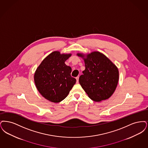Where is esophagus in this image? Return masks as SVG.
I'll use <instances>...</instances> for the list:
<instances>
[{
    "label": "esophagus",
    "instance_id": "34e87169",
    "mask_svg": "<svg viewBox=\"0 0 148 148\" xmlns=\"http://www.w3.org/2000/svg\"><path fill=\"white\" fill-rule=\"evenodd\" d=\"M76 81H77V84H78V79H79V77H76Z\"/></svg>",
    "mask_w": 148,
    "mask_h": 148
}]
</instances>
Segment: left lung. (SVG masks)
Segmentation results:
<instances>
[{
    "label": "left lung",
    "mask_w": 148,
    "mask_h": 148,
    "mask_svg": "<svg viewBox=\"0 0 148 148\" xmlns=\"http://www.w3.org/2000/svg\"><path fill=\"white\" fill-rule=\"evenodd\" d=\"M78 56L84 58L85 70L79 78V82L90 99L99 102L108 99L116 90L119 72L105 55L99 52H93L84 58L81 53Z\"/></svg>",
    "instance_id": "1"
}]
</instances>
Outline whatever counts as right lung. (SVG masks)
Segmentation results:
<instances>
[{
  "label": "right lung",
  "instance_id": "add662e5",
  "mask_svg": "<svg viewBox=\"0 0 148 148\" xmlns=\"http://www.w3.org/2000/svg\"><path fill=\"white\" fill-rule=\"evenodd\" d=\"M71 55L53 52L42 61L35 73L34 81L38 90L52 102L64 100L76 84V79L71 76V67L64 64Z\"/></svg>",
  "mask_w": 148,
  "mask_h": 148
}]
</instances>
